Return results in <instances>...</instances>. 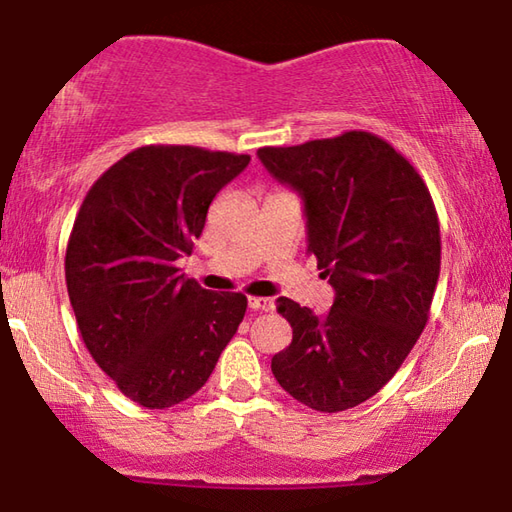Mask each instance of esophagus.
Segmentation results:
<instances>
[{
	"mask_svg": "<svg viewBox=\"0 0 512 512\" xmlns=\"http://www.w3.org/2000/svg\"><path fill=\"white\" fill-rule=\"evenodd\" d=\"M248 306L253 308V311L269 313V311H273V299H266V297H250V299H248Z\"/></svg>",
	"mask_w": 512,
	"mask_h": 512,
	"instance_id": "obj_1",
	"label": "esophagus"
}]
</instances>
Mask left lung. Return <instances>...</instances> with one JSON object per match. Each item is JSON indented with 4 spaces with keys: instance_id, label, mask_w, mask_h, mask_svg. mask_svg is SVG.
<instances>
[{
    "instance_id": "left-lung-1",
    "label": "left lung",
    "mask_w": 512,
    "mask_h": 512,
    "mask_svg": "<svg viewBox=\"0 0 512 512\" xmlns=\"http://www.w3.org/2000/svg\"><path fill=\"white\" fill-rule=\"evenodd\" d=\"M257 155L304 197L306 250L336 292L325 315L278 299L292 343L271 371L299 403L341 413L390 383L427 325L441 273L434 199L392 143L362 129Z\"/></svg>"
}]
</instances>
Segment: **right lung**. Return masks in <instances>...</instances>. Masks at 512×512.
<instances>
[{
  "mask_svg": "<svg viewBox=\"0 0 512 512\" xmlns=\"http://www.w3.org/2000/svg\"><path fill=\"white\" fill-rule=\"evenodd\" d=\"M250 155L141 146L97 178L69 234L64 278L78 331L118 390L143 408L199 392L246 315L241 292H208L174 264L215 194Z\"/></svg>",
  "mask_w": 512,
  "mask_h": 512,
  "instance_id": "add662e5",
  "label": "right lung"
}]
</instances>
